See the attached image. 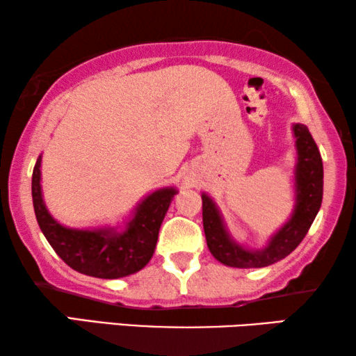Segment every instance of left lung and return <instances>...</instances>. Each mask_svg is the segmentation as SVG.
Instances as JSON below:
<instances>
[{"label":"left lung","mask_w":356,"mask_h":356,"mask_svg":"<svg viewBox=\"0 0 356 356\" xmlns=\"http://www.w3.org/2000/svg\"><path fill=\"white\" fill-rule=\"evenodd\" d=\"M295 165V209L290 220L280 228L262 250H246L233 240L223 223L216 202L202 193V223L209 251L217 261L240 269L266 267L284 259L303 241L323 202V159L313 136L305 124H293Z\"/></svg>","instance_id":"obj_1"}]
</instances>
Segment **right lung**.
I'll use <instances>...</instances> for the list:
<instances>
[{
  "mask_svg": "<svg viewBox=\"0 0 356 356\" xmlns=\"http://www.w3.org/2000/svg\"><path fill=\"white\" fill-rule=\"evenodd\" d=\"M40 167L42 157H38L32 173L33 211L48 243L71 269L99 279H120L145 267L177 189L170 186L150 193L121 232L115 227L79 230L61 225L48 212L42 196Z\"/></svg>",
  "mask_w": 356,
  "mask_h": 356,
  "instance_id": "right-lung-1",
  "label": "right lung"
}]
</instances>
